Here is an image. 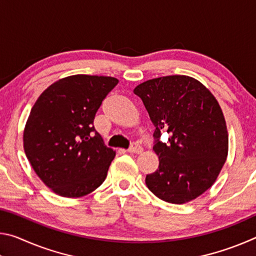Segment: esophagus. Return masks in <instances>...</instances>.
Here are the masks:
<instances>
[{
  "label": "esophagus",
  "mask_w": 256,
  "mask_h": 256,
  "mask_svg": "<svg viewBox=\"0 0 256 256\" xmlns=\"http://www.w3.org/2000/svg\"><path fill=\"white\" fill-rule=\"evenodd\" d=\"M142 146H140V144H138L136 142H133V144L130 146V148H128V152H132V154H140V152H142Z\"/></svg>",
  "instance_id": "esophagus-1"
}]
</instances>
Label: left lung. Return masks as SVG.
I'll list each match as a JSON object with an SVG mask.
<instances>
[{"label": "left lung", "instance_id": "obj_1", "mask_svg": "<svg viewBox=\"0 0 256 256\" xmlns=\"http://www.w3.org/2000/svg\"><path fill=\"white\" fill-rule=\"evenodd\" d=\"M133 92L144 102L154 125V151L158 170L146 184L160 200L192 201L218 177L228 154V132L218 102L201 82L168 76L138 84ZM168 133V144L160 140Z\"/></svg>", "mask_w": 256, "mask_h": 256}]
</instances>
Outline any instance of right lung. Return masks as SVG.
Instances as JSON below:
<instances>
[{
  "instance_id": "add662e5",
  "label": "right lung",
  "mask_w": 256,
  "mask_h": 256,
  "mask_svg": "<svg viewBox=\"0 0 256 256\" xmlns=\"http://www.w3.org/2000/svg\"><path fill=\"white\" fill-rule=\"evenodd\" d=\"M118 80L76 74L54 82L34 102L24 148L38 177L54 193L79 198L102 184L115 151L94 126L102 102Z\"/></svg>"
}]
</instances>
